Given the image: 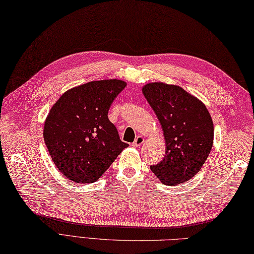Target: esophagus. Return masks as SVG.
I'll return each mask as SVG.
<instances>
[{"label":"esophagus","instance_id":"esophagus-1","mask_svg":"<svg viewBox=\"0 0 254 254\" xmlns=\"http://www.w3.org/2000/svg\"><path fill=\"white\" fill-rule=\"evenodd\" d=\"M143 142H144L143 137H142L141 135H137V136L135 137L134 142L132 143V146H133V147H139V146H141V145L143 144Z\"/></svg>","mask_w":254,"mask_h":254}]
</instances>
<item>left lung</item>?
<instances>
[{
    "label": "left lung",
    "instance_id": "1",
    "mask_svg": "<svg viewBox=\"0 0 254 254\" xmlns=\"http://www.w3.org/2000/svg\"><path fill=\"white\" fill-rule=\"evenodd\" d=\"M163 130L166 151L163 160L150 165L162 184L186 182L200 171L210 155L214 126L206 107L178 86L148 83L142 89Z\"/></svg>",
    "mask_w": 254,
    "mask_h": 254
}]
</instances>
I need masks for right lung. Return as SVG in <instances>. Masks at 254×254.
<instances>
[{"mask_svg": "<svg viewBox=\"0 0 254 254\" xmlns=\"http://www.w3.org/2000/svg\"><path fill=\"white\" fill-rule=\"evenodd\" d=\"M125 87L119 79L90 81L66 91L52 107L43 139L65 178L95 182L129 146L108 119L112 102Z\"/></svg>", "mask_w": 254, "mask_h": 254, "instance_id": "right-lung-1", "label": "right lung"}]
</instances>
